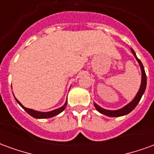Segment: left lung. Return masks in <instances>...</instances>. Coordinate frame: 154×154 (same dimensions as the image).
<instances>
[{"label": "left lung", "mask_w": 154, "mask_h": 154, "mask_svg": "<svg viewBox=\"0 0 154 154\" xmlns=\"http://www.w3.org/2000/svg\"><path fill=\"white\" fill-rule=\"evenodd\" d=\"M131 52L132 54H134V56L135 57L136 60L138 61L139 66H140V68H141V72H142V79H141V85H140V87H139V90L138 91V93L136 94L135 97L133 99V100L131 102H129L128 105H126L125 106H124L121 109H119V110H106V109H103L100 106H99L97 104L94 103V106L96 107L97 111H99L100 113L103 114L105 116H110V117H119V116H125L127 114H129V112H131L134 108L136 107V106L138 105V103L139 102V100L141 99V97L144 93L146 89V85H147V77H146L145 71H144V68H143V63H141V61L139 60V58L136 56V54L134 53V51L133 48H131Z\"/></svg>", "instance_id": "obj_1"}]
</instances>
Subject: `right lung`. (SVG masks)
Listing matches in <instances>:
<instances>
[{
  "mask_svg": "<svg viewBox=\"0 0 154 154\" xmlns=\"http://www.w3.org/2000/svg\"><path fill=\"white\" fill-rule=\"evenodd\" d=\"M15 100L17 101V103L20 106L24 109V110L29 114V115H30L32 117H34V118H36V119H46V118H51V117H54V116H57L58 114H60L62 111H63L64 109H65V107L67 106V101L66 100V102L64 104L63 106L60 108H58V109H56V110H52V111H48V112H40V111H37V110H32V109H29V108H26L23 105H22L20 101H19L15 97Z\"/></svg>",
  "mask_w": 154,
  "mask_h": 154,
  "instance_id": "right-lung-1",
  "label": "right lung"
}]
</instances>
